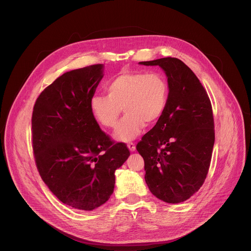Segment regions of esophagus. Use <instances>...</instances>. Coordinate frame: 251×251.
Listing matches in <instances>:
<instances>
[{
    "mask_svg": "<svg viewBox=\"0 0 251 251\" xmlns=\"http://www.w3.org/2000/svg\"><path fill=\"white\" fill-rule=\"evenodd\" d=\"M127 148L129 149L130 151H134V150H136V145H134L133 143H128Z\"/></svg>",
    "mask_w": 251,
    "mask_h": 251,
    "instance_id": "esophagus-1",
    "label": "esophagus"
}]
</instances>
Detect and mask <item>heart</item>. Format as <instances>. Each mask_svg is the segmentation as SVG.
Listing matches in <instances>:
<instances>
[{"instance_id": "1", "label": "heart", "mask_w": 251, "mask_h": 251, "mask_svg": "<svg viewBox=\"0 0 251 251\" xmlns=\"http://www.w3.org/2000/svg\"><path fill=\"white\" fill-rule=\"evenodd\" d=\"M106 94H95L89 107L95 121L106 128L118 126L114 137L128 142L141 133L145 124H156L166 111L169 84L164 74L148 71H123L107 83Z\"/></svg>"}]
</instances>
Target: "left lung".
I'll list each match as a JSON object with an SVG mask.
<instances>
[{"instance_id": "left-lung-1", "label": "left lung", "mask_w": 251, "mask_h": 251, "mask_svg": "<svg viewBox=\"0 0 251 251\" xmlns=\"http://www.w3.org/2000/svg\"><path fill=\"white\" fill-rule=\"evenodd\" d=\"M140 63L159 65L169 84L165 113L137 145L145 161L146 183L160 200L184 202L201 188L209 171L215 141L211 101L197 76L180 59Z\"/></svg>"}]
</instances>
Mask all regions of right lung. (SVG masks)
Masks as SVG:
<instances>
[{
	"label": "right lung",
	"instance_id": "add662e5",
	"mask_svg": "<svg viewBox=\"0 0 251 251\" xmlns=\"http://www.w3.org/2000/svg\"><path fill=\"white\" fill-rule=\"evenodd\" d=\"M102 64L64 73L38 96L32 113V147L38 172L62 203L90 211L113 192L114 172L130 152L95 121L89 102Z\"/></svg>",
	"mask_w": 251,
	"mask_h": 251
}]
</instances>
